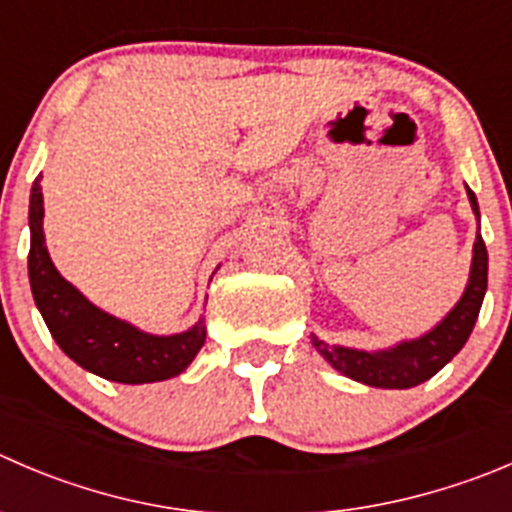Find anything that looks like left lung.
<instances>
[{"label": "left lung", "instance_id": "left-lung-1", "mask_svg": "<svg viewBox=\"0 0 512 512\" xmlns=\"http://www.w3.org/2000/svg\"><path fill=\"white\" fill-rule=\"evenodd\" d=\"M468 200L475 217L480 220L478 200H475V192L470 187ZM485 290H488V250H485V242L478 232L473 245V265H470V277L463 297L433 330L415 337V340L398 342L390 350L377 352L327 345L325 340H317L315 335H312V345L337 372L362 382V385L385 390L415 388L420 382L430 380L438 370H443L463 350L470 332H473L475 320H478Z\"/></svg>", "mask_w": 512, "mask_h": 512}]
</instances>
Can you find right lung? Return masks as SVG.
<instances>
[{
	"mask_svg": "<svg viewBox=\"0 0 512 512\" xmlns=\"http://www.w3.org/2000/svg\"><path fill=\"white\" fill-rule=\"evenodd\" d=\"M42 177V175H39ZM39 177L29 195V285L54 342L79 367L112 382L142 385L187 370L205 345V320L177 335H150L99 310L72 282L64 280L44 245V200Z\"/></svg>",
	"mask_w": 512,
	"mask_h": 512,
	"instance_id": "obj_1",
	"label": "right lung"
}]
</instances>
